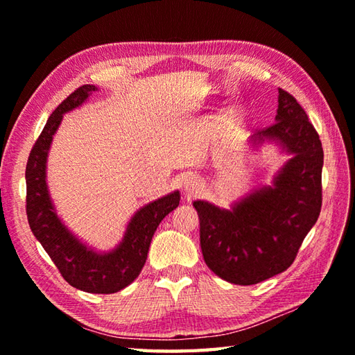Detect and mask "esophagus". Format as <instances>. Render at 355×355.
<instances>
[{
  "instance_id": "obj_1",
  "label": "esophagus",
  "mask_w": 355,
  "mask_h": 355,
  "mask_svg": "<svg viewBox=\"0 0 355 355\" xmlns=\"http://www.w3.org/2000/svg\"><path fill=\"white\" fill-rule=\"evenodd\" d=\"M200 189V180H197L195 177H189L184 180V191L186 193H193Z\"/></svg>"
}]
</instances>
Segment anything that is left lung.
I'll use <instances>...</instances> for the list:
<instances>
[{
	"instance_id": "obj_1",
	"label": "left lung",
	"mask_w": 355,
	"mask_h": 355,
	"mask_svg": "<svg viewBox=\"0 0 355 355\" xmlns=\"http://www.w3.org/2000/svg\"><path fill=\"white\" fill-rule=\"evenodd\" d=\"M276 122L253 140L277 141L291 158L273 184L220 209L193 201L207 267L224 281L253 285L288 268L322 207L323 149L318 131L294 97L279 88Z\"/></svg>"
}]
</instances>
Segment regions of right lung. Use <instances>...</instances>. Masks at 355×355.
Segmentation results:
<instances>
[{"mask_svg": "<svg viewBox=\"0 0 355 355\" xmlns=\"http://www.w3.org/2000/svg\"><path fill=\"white\" fill-rule=\"evenodd\" d=\"M94 92H97L94 85H82L74 89L53 111L35 141L26 166V212L33 235L67 282L87 293L111 294L125 288L140 275L158 224L178 207L180 192L164 195L139 209L128 223L120 244L111 252H94L65 227L53 206L45 182L49 149L65 112L80 107Z\"/></svg>", "mask_w": 355, "mask_h": 355, "instance_id": "add662e5", "label": "right lung"}]
</instances>
